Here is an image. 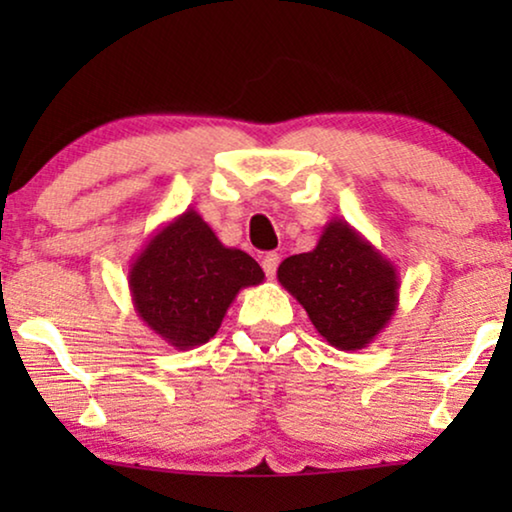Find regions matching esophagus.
Masks as SVG:
<instances>
[{
  "label": "esophagus",
  "mask_w": 512,
  "mask_h": 512,
  "mask_svg": "<svg viewBox=\"0 0 512 512\" xmlns=\"http://www.w3.org/2000/svg\"><path fill=\"white\" fill-rule=\"evenodd\" d=\"M261 265H263V272L268 277H275V272H277V265H279V256L275 254V251H270V254H265L263 258H261Z\"/></svg>",
  "instance_id": "34e87169"
}]
</instances>
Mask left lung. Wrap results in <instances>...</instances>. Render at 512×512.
<instances>
[{
    "mask_svg": "<svg viewBox=\"0 0 512 512\" xmlns=\"http://www.w3.org/2000/svg\"><path fill=\"white\" fill-rule=\"evenodd\" d=\"M277 279L342 352H359L389 326L401 289L396 265L342 219L326 223L312 251L284 258Z\"/></svg>",
    "mask_w": 512,
    "mask_h": 512,
    "instance_id": "1",
    "label": "left lung"
}]
</instances>
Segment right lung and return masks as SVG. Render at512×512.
<instances>
[{
	"label": "right lung",
	"mask_w": 512,
	"mask_h": 512,
	"mask_svg": "<svg viewBox=\"0 0 512 512\" xmlns=\"http://www.w3.org/2000/svg\"><path fill=\"white\" fill-rule=\"evenodd\" d=\"M263 279L261 265L242 249L223 247L195 209L163 223L128 272L139 319L184 352L214 338L237 293Z\"/></svg>",
	"instance_id": "right-lung-1"
}]
</instances>
